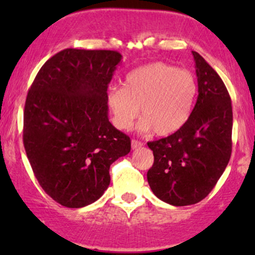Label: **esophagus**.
<instances>
[{"label": "esophagus", "mask_w": 255, "mask_h": 255, "mask_svg": "<svg viewBox=\"0 0 255 255\" xmlns=\"http://www.w3.org/2000/svg\"><path fill=\"white\" fill-rule=\"evenodd\" d=\"M142 146H144V144H142L141 141H139V140H135V139L131 140V148H133V150L142 147Z\"/></svg>", "instance_id": "obj_1"}]
</instances>
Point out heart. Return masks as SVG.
<instances>
[{"mask_svg":"<svg viewBox=\"0 0 255 255\" xmlns=\"http://www.w3.org/2000/svg\"><path fill=\"white\" fill-rule=\"evenodd\" d=\"M197 95L198 83L192 72L154 62L128 73L124 87H110L107 104L119 129H129L140 108V130L169 135L191 118Z\"/></svg>","mask_w":255,"mask_h":255,"instance_id":"obj_1","label":"heart"}]
</instances>
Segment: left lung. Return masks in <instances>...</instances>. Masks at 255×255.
Here are the masks:
<instances>
[{
  "label": "left lung",
  "instance_id": "left-lung-1",
  "mask_svg": "<svg viewBox=\"0 0 255 255\" xmlns=\"http://www.w3.org/2000/svg\"><path fill=\"white\" fill-rule=\"evenodd\" d=\"M198 99L191 118L171 135L147 142L154 162L147 181L157 198L174 206L209 195L231 156L233 108L227 87L203 56L193 51Z\"/></svg>",
  "mask_w": 255,
  "mask_h": 255
}]
</instances>
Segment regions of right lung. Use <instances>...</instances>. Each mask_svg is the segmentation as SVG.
I'll return each instance as SVG.
<instances>
[{
    "mask_svg": "<svg viewBox=\"0 0 255 255\" xmlns=\"http://www.w3.org/2000/svg\"><path fill=\"white\" fill-rule=\"evenodd\" d=\"M122 55L64 49L39 69L26 97L24 146L44 192L62 206L98 200L110 165L129 153L130 139L108 119L107 91Z\"/></svg>",
    "mask_w": 255,
    "mask_h": 255,
    "instance_id": "right-lung-1",
    "label": "right lung"
}]
</instances>
